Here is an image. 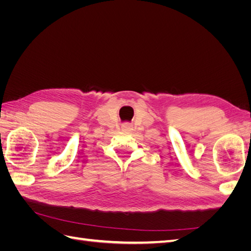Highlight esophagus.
<instances>
[{"label":"esophagus","mask_w":251,"mask_h":251,"mask_svg":"<svg viewBox=\"0 0 251 251\" xmlns=\"http://www.w3.org/2000/svg\"><path fill=\"white\" fill-rule=\"evenodd\" d=\"M121 130H123L124 132H131L133 130V126L131 124L126 123L121 126Z\"/></svg>","instance_id":"1"}]
</instances>
